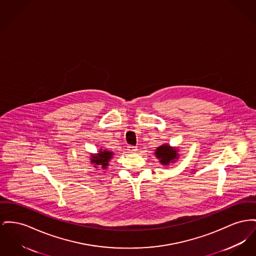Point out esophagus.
Listing matches in <instances>:
<instances>
[{"label":"esophagus","mask_w":256,"mask_h":256,"mask_svg":"<svg viewBox=\"0 0 256 256\" xmlns=\"http://www.w3.org/2000/svg\"><path fill=\"white\" fill-rule=\"evenodd\" d=\"M126 150H128L130 152H136L137 148L134 147V146H128V149H126Z\"/></svg>","instance_id":"1"}]
</instances>
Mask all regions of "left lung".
I'll list each match as a JSON object with an SVG mask.
<instances>
[{"instance_id":"1","label":"left lung","mask_w":256,"mask_h":256,"mask_svg":"<svg viewBox=\"0 0 256 256\" xmlns=\"http://www.w3.org/2000/svg\"><path fill=\"white\" fill-rule=\"evenodd\" d=\"M156 156L158 158H160L162 166H168L169 164L174 162L176 158H178L177 150L171 148L169 145H162L158 147L156 150Z\"/></svg>"}]
</instances>
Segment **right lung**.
Wrapping results in <instances>:
<instances>
[{"label": "right lung", "instance_id": "1", "mask_svg": "<svg viewBox=\"0 0 256 256\" xmlns=\"http://www.w3.org/2000/svg\"><path fill=\"white\" fill-rule=\"evenodd\" d=\"M112 152L104 150V152L100 150V154H98L96 156H92V162L96 164V166H102V168H106V166H108V160L111 158L112 156Z\"/></svg>", "mask_w": 256, "mask_h": 256}]
</instances>
